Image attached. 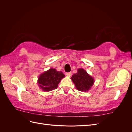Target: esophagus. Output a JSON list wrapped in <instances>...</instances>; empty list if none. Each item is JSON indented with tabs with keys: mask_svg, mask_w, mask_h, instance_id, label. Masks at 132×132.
I'll return each instance as SVG.
<instances>
[{
	"mask_svg": "<svg viewBox=\"0 0 132 132\" xmlns=\"http://www.w3.org/2000/svg\"><path fill=\"white\" fill-rule=\"evenodd\" d=\"M66 75L68 77H70L71 75V72H69V73H66Z\"/></svg>",
	"mask_w": 132,
	"mask_h": 132,
	"instance_id": "1",
	"label": "esophagus"
}]
</instances>
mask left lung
Masks as SVG:
<instances>
[{
  "mask_svg": "<svg viewBox=\"0 0 132 132\" xmlns=\"http://www.w3.org/2000/svg\"><path fill=\"white\" fill-rule=\"evenodd\" d=\"M71 79L77 89L82 92L90 90L95 82L94 78L82 68L78 69V72L72 75Z\"/></svg>",
  "mask_w": 132,
  "mask_h": 132,
  "instance_id": "left-lung-1",
  "label": "left lung"
}]
</instances>
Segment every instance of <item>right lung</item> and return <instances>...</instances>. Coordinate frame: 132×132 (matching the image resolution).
Returning a JSON list of instances; mask_svg holds the SVG:
<instances>
[{"instance_id":"right-lung-1","label":"right lung","mask_w":132,"mask_h":132,"mask_svg":"<svg viewBox=\"0 0 132 132\" xmlns=\"http://www.w3.org/2000/svg\"><path fill=\"white\" fill-rule=\"evenodd\" d=\"M65 77L61 71L51 68L41 73L38 78V85L44 91H50L56 89L61 80Z\"/></svg>"}]
</instances>
